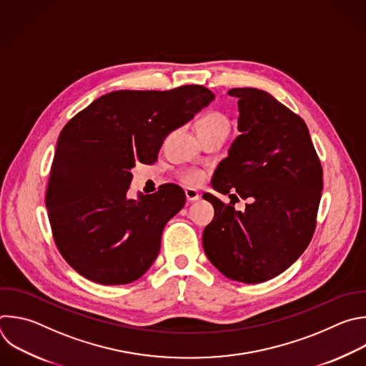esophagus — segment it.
<instances>
[{"instance_id": "obj_1", "label": "esophagus", "mask_w": 366, "mask_h": 366, "mask_svg": "<svg viewBox=\"0 0 366 366\" xmlns=\"http://www.w3.org/2000/svg\"><path fill=\"white\" fill-rule=\"evenodd\" d=\"M185 197H187L188 202H194V201L199 199V194L195 189H191V188L185 189Z\"/></svg>"}]
</instances>
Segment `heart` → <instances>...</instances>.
<instances>
[{"label": "heart", "instance_id": "heart-1", "mask_svg": "<svg viewBox=\"0 0 366 366\" xmlns=\"http://www.w3.org/2000/svg\"><path fill=\"white\" fill-rule=\"evenodd\" d=\"M198 134H208L218 129H228V120L224 114L218 112H211L205 114L197 125ZM204 175L199 171H187L181 175V181L188 187H197L202 182Z\"/></svg>", "mask_w": 366, "mask_h": 366}]
</instances>
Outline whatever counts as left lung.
I'll return each instance as SVG.
<instances>
[{"label":"left lung","instance_id":"left-lung-1","mask_svg":"<svg viewBox=\"0 0 366 366\" xmlns=\"http://www.w3.org/2000/svg\"><path fill=\"white\" fill-rule=\"evenodd\" d=\"M238 97V135L212 177L214 189L231 194L214 207L202 247L225 277L262 283L289 269L306 250L316 228L323 171L305 120L270 93L253 87L228 90ZM249 199L244 213L232 197Z\"/></svg>","mask_w":366,"mask_h":366}]
</instances>
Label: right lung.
<instances>
[{
  "instance_id": "1",
  "label": "right lung",
  "mask_w": 366,
  "mask_h": 366,
  "mask_svg": "<svg viewBox=\"0 0 366 366\" xmlns=\"http://www.w3.org/2000/svg\"><path fill=\"white\" fill-rule=\"evenodd\" d=\"M214 99L199 84L172 90H116L71 117L51 164L46 207L56 246L83 277L128 285L158 257L165 224L184 207L174 184L128 197L131 169L154 164L169 132Z\"/></svg>"
}]
</instances>
